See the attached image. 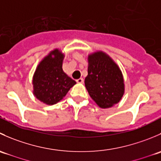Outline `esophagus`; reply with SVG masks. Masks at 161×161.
<instances>
[{
	"mask_svg": "<svg viewBox=\"0 0 161 161\" xmlns=\"http://www.w3.org/2000/svg\"><path fill=\"white\" fill-rule=\"evenodd\" d=\"M76 82H77L78 83H82V82H84V79H82V78H79V79H78L77 80H76Z\"/></svg>",
	"mask_w": 161,
	"mask_h": 161,
	"instance_id": "esophagus-1",
	"label": "esophagus"
}]
</instances>
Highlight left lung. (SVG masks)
<instances>
[{
    "instance_id": "8db88e82",
    "label": "left lung",
    "mask_w": 161,
    "mask_h": 161,
    "mask_svg": "<svg viewBox=\"0 0 161 161\" xmlns=\"http://www.w3.org/2000/svg\"><path fill=\"white\" fill-rule=\"evenodd\" d=\"M85 86L91 98L103 109L119 103L125 93L121 69L109 55L101 50L88 55Z\"/></svg>"
}]
</instances>
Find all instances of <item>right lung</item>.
<instances>
[{"label": "right lung", "mask_w": 161, "mask_h": 161, "mask_svg": "<svg viewBox=\"0 0 161 161\" xmlns=\"http://www.w3.org/2000/svg\"><path fill=\"white\" fill-rule=\"evenodd\" d=\"M64 54L59 49L50 52L39 63L32 77L33 95L42 103L53 105L61 101L76 82L62 69Z\"/></svg>", "instance_id": "1"}]
</instances>
